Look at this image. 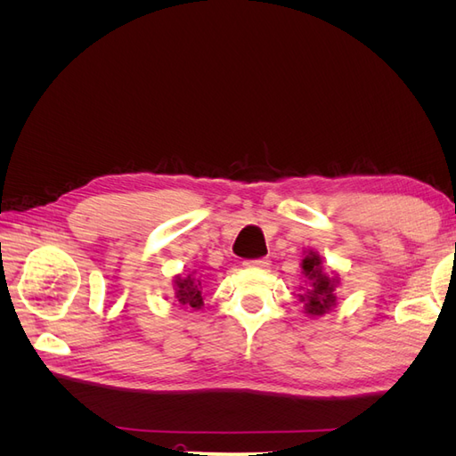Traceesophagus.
<instances>
[{
    "label": "esophagus",
    "instance_id": "1",
    "mask_svg": "<svg viewBox=\"0 0 456 456\" xmlns=\"http://www.w3.org/2000/svg\"><path fill=\"white\" fill-rule=\"evenodd\" d=\"M247 265L256 266V268H268L270 260H268V258H256V260H249V262H247Z\"/></svg>",
    "mask_w": 456,
    "mask_h": 456
}]
</instances>
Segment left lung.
I'll use <instances>...</instances> for the list:
<instances>
[{
    "mask_svg": "<svg viewBox=\"0 0 456 456\" xmlns=\"http://www.w3.org/2000/svg\"><path fill=\"white\" fill-rule=\"evenodd\" d=\"M302 270L308 278V289L305 295H300V300L305 302L306 314L310 315H323L335 306V287L338 283L337 275H330L323 270L322 258L314 251L302 260Z\"/></svg>",
    "mask_w": 456,
    "mask_h": 456,
    "instance_id": "1",
    "label": "left lung"
}]
</instances>
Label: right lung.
Wrapping results in <instances>:
<instances>
[{"mask_svg": "<svg viewBox=\"0 0 456 456\" xmlns=\"http://www.w3.org/2000/svg\"><path fill=\"white\" fill-rule=\"evenodd\" d=\"M200 280L191 278V275H176L175 278V297L178 298L181 305L191 306V308H201L203 305V297H201V289H200Z\"/></svg>", "mask_w": 456, "mask_h": 456, "instance_id": "obj_1", "label": "right lung"}]
</instances>
